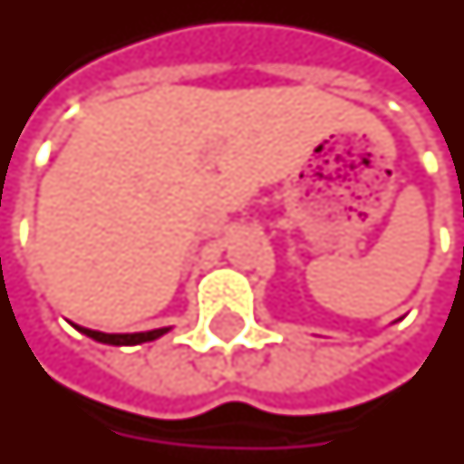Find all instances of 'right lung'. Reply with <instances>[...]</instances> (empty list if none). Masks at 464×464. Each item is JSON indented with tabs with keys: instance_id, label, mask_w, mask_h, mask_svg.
Wrapping results in <instances>:
<instances>
[{
	"instance_id": "right-lung-1",
	"label": "right lung",
	"mask_w": 464,
	"mask_h": 464,
	"mask_svg": "<svg viewBox=\"0 0 464 464\" xmlns=\"http://www.w3.org/2000/svg\"><path fill=\"white\" fill-rule=\"evenodd\" d=\"M81 334H86L93 341L101 343H111V346H135V343H145V341H155L162 336L168 329H155V331H143V334H103V331H91L83 326H76Z\"/></svg>"
}]
</instances>
